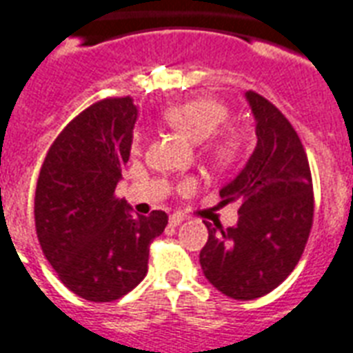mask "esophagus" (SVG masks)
Wrapping results in <instances>:
<instances>
[{"mask_svg":"<svg viewBox=\"0 0 353 353\" xmlns=\"http://www.w3.org/2000/svg\"><path fill=\"white\" fill-rule=\"evenodd\" d=\"M183 220H185V216H181V214H170V225H174V228L181 224Z\"/></svg>","mask_w":353,"mask_h":353,"instance_id":"34e87169","label":"esophagus"}]
</instances>
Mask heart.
<instances>
[{"mask_svg":"<svg viewBox=\"0 0 353 353\" xmlns=\"http://www.w3.org/2000/svg\"><path fill=\"white\" fill-rule=\"evenodd\" d=\"M230 118V109L222 101L212 98H196L170 105L165 111V120L177 133L187 137L192 142H203L209 136L212 139L203 144V155L212 165L230 166L239 155V139L233 131H219ZM139 134H134L133 150H139ZM192 181L185 183L190 187Z\"/></svg>","mask_w":353,"mask_h":353,"instance_id":"b5f03b06","label":"heart"}]
</instances>
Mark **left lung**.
Returning a JSON list of instances; mask_svg holds the SVG:
<instances>
[{
  "mask_svg": "<svg viewBox=\"0 0 353 353\" xmlns=\"http://www.w3.org/2000/svg\"><path fill=\"white\" fill-rule=\"evenodd\" d=\"M257 146L239 176L220 190L222 205H239V222H205L201 270L235 300H255L283 283L307 244L313 225V181L300 137L276 105L246 92Z\"/></svg>",
  "mask_w": 353,
  "mask_h": 353,
  "instance_id": "1",
  "label": "left lung"
}]
</instances>
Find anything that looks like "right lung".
<instances>
[{"label": "right lung", "instance_id": "obj_1", "mask_svg": "<svg viewBox=\"0 0 353 353\" xmlns=\"http://www.w3.org/2000/svg\"><path fill=\"white\" fill-rule=\"evenodd\" d=\"M137 107L107 98L77 114L48 150L34 192L40 248L59 279L88 302H112L148 274L168 214H133L114 196L129 161Z\"/></svg>", "mask_w": 353, "mask_h": 353}]
</instances>
